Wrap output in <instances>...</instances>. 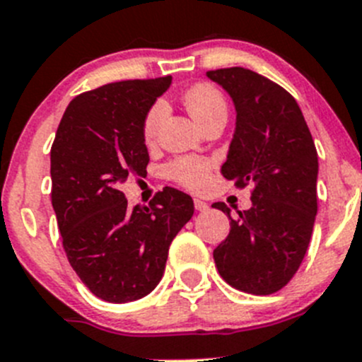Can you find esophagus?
Wrapping results in <instances>:
<instances>
[{
  "instance_id": "34e87169",
  "label": "esophagus",
  "mask_w": 362,
  "mask_h": 362,
  "mask_svg": "<svg viewBox=\"0 0 362 362\" xmlns=\"http://www.w3.org/2000/svg\"><path fill=\"white\" fill-rule=\"evenodd\" d=\"M194 206H195V209H197V211H206V209L209 208L208 202L201 201V199H194Z\"/></svg>"
}]
</instances>
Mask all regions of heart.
<instances>
[{
    "label": "heart",
    "mask_w": 362,
    "mask_h": 362,
    "mask_svg": "<svg viewBox=\"0 0 362 362\" xmlns=\"http://www.w3.org/2000/svg\"><path fill=\"white\" fill-rule=\"evenodd\" d=\"M185 105H187L190 115L201 126L211 117L227 115V105L222 92L208 83L192 87L185 94ZM165 115H167V106L163 101H156L147 110L142 122V136L147 144L154 142ZM209 174H211V163L202 158H177L167 167L168 177L174 179L175 183L192 188V190L204 188L209 181Z\"/></svg>",
    "instance_id": "obj_1"
}]
</instances>
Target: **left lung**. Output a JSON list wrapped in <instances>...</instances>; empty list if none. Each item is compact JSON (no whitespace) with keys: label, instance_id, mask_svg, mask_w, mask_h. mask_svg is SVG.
Instances as JSON below:
<instances>
[{"label":"left lung","instance_id":"obj_1","mask_svg":"<svg viewBox=\"0 0 362 362\" xmlns=\"http://www.w3.org/2000/svg\"><path fill=\"white\" fill-rule=\"evenodd\" d=\"M236 110L222 174L236 187L254 185L247 211L223 202L229 236L213 250L223 281L252 295H270L297 274L313 235L318 199V154L297 101L282 87L243 67L206 72Z\"/></svg>","mask_w":362,"mask_h":362}]
</instances>
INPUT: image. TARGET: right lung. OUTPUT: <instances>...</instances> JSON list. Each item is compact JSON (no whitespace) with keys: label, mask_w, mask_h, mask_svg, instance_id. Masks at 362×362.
<instances>
[{"label":"right lung","mask_w":362,"mask_h":362,"mask_svg":"<svg viewBox=\"0 0 362 362\" xmlns=\"http://www.w3.org/2000/svg\"><path fill=\"white\" fill-rule=\"evenodd\" d=\"M170 83V76L129 80L76 95L51 147V202L67 259L112 304L156 288L172 240L194 215L190 195L175 188L135 208L120 192L127 177L146 174L144 117Z\"/></svg>","instance_id":"obj_1"}]
</instances>
